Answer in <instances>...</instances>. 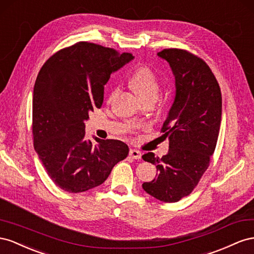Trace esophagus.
Instances as JSON below:
<instances>
[{
    "mask_svg": "<svg viewBox=\"0 0 254 254\" xmlns=\"http://www.w3.org/2000/svg\"><path fill=\"white\" fill-rule=\"evenodd\" d=\"M128 155L131 156L132 158H135V159H139L141 157V152L136 150V149H131L128 152Z\"/></svg>",
    "mask_w": 254,
    "mask_h": 254,
    "instance_id": "esophagus-1",
    "label": "esophagus"
}]
</instances>
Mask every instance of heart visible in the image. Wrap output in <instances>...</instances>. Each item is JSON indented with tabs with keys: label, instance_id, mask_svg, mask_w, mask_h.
Wrapping results in <instances>:
<instances>
[{
	"label": "heart",
	"instance_id": "1",
	"mask_svg": "<svg viewBox=\"0 0 254 254\" xmlns=\"http://www.w3.org/2000/svg\"><path fill=\"white\" fill-rule=\"evenodd\" d=\"M129 86L138 98L143 101L147 99H156L159 91V83L156 74L148 66H140L137 68L129 77ZM115 88H112L108 93V98L115 95Z\"/></svg>",
	"mask_w": 254,
	"mask_h": 254
}]
</instances>
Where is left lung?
I'll list each match as a JSON object with an SVG mask.
<instances>
[{
    "instance_id": "left-lung-1",
    "label": "left lung",
    "mask_w": 254,
    "mask_h": 254,
    "mask_svg": "<svg viewBox=\"0 0 254 254\" xmlns=\"http://www.w3.org/2000/svg\"><path fill=\"white\" fill-rule=\"evenodd\" d=\"M157 55L175 75L176 97L162 128L169 151L161 158L152 152L142 155L157 169L154 180L142 188L155 199L172 203L190 194L208 167L218 139L222 99L219 84L203 60L180 49H165Z\"/></svg>"
}]
</instances>
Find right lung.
I'll return each mask as SVG.
<instances>
[{
	"label": "right lung",
	"mask_w": 254,
	"mask_h": 254,
	"mask_svg": "<svg viewBox=\"0 0 254 254\" xmlns=\"http://www.w3.org/2000/svg\"><path fill=\"white\" fill-rule=\"evenodd\" d=\"M133 59L82 41L56 52L40 69L33 92L34 148L63 190L76 193L101 185L127 156V144L120 140H87L85 121L102 106L111 74Z\"/></svg>",
	"instance_id": "1"
}]
</instances>
